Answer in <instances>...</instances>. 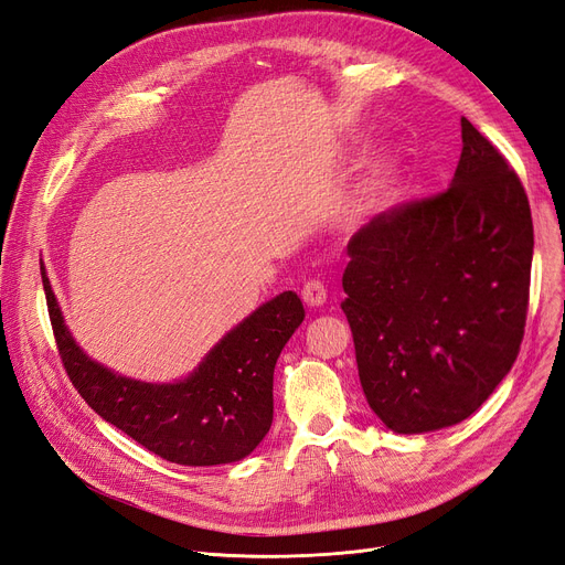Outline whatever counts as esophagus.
<instances>
[{
	"mask_svg": "<svg viewBox=\"0 0 565 565\" xmlns=\"http://www.w3.org/2000/svg\"><path fill=\"white\" fill-rule=\"evenodd\" d=\"M301 299L310 308H322L327 301V287L320 280H308L301 289Z\"/></svg>",
	"mask_w": 565,
	"mask_h": 565,
	"instance_id": "obj_1",
	"label": "esophagus"
}]
</instances>
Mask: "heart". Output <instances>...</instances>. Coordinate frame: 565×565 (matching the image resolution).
Instances as JSON below:
<instances>
[{"label": "heart", "instance_id": "b5f03b06", "mask_svg": "<svg viewBox=\"0 0 565 565\" xmlns=\"http://www.w3.org/2000/svg\"><path fill=\"white\" fill-rule=\"evenodd\" d=\"M401 180V162L392 152H380L356 180L352 194L343 206V222L361 232L369 230L392 206Z\"/></svg>", "mask_w": 565, "mask_h": 565}]
</instances>
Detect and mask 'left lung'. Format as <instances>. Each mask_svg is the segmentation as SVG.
<instances>
[{
    "label": "left lung",
    "mask_w": 565,
    "mask_h": 565,
    "mask_svg": "<svg viewBox=\"0 0 565 565\" xmlns=\"http://www.w3.org/2000/svg\"><path fill=\"white\" fill-rule=\"evenodd\" d=\"M461 157L438 196L352 236L341 303L361 390L394 434L468 419L524 338L533 222L505 157L461 118Z\"/></svg>",
    "instance_id": "1"
}]
</instances>
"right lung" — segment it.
Wrapping results in <instances>:
<instances>
[{
    "label": "right lung",
    "instance_id": "obj_1",
    "mask_svg": "<svg viewBox=\"0 0 565 565\" xmlns=\"http://www.w3.org/2000/svg\"><path fill=\"white\" fill-rule=\"evenodd\" d=\"M41 280L62 364L102 419L180 466L234 463L255 452L274 422L276 361L306 318L297 291L253 310L185 377L146 382L87 356L64 322L43 264Z\"/></svg>",
    "mask_w": 565,
    "mask_h": 565
}]
</instances>
